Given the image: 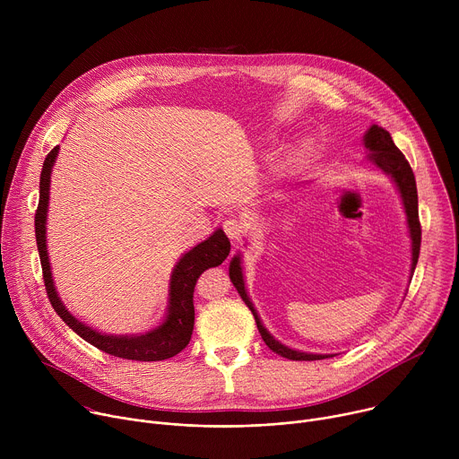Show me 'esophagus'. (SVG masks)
I'll list each match as a JSON object with an SVG mask.
<instances>
[{
  "label": "esophagus",
  "mask_w": 459,
  "mask_h": 459,
  "mask_svg": "<svg viewBox=\"0 0 459 459\" xmlns=\"http://www.w3.org/2000/svg\"><path fill=\"white\" fill-rule=\"evenodd\" d=\"M223 230H225V234H227L230 239L239 241L241 236L245 234V223H243L241 220H238V218H229V220H225V223H223Z\"/></svg>",
  "instance_id": "esophagus-1"
}]
</instances>
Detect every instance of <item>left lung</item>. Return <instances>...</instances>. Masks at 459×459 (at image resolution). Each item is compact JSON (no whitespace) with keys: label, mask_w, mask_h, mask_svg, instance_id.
Here are the masks:
<instances>
[{"label":"left lung","mask_w":459,"mask_h":459,"mask_svg":"<svg viewBox=\"0 0 459 459\" xmlns=\"http://www.w3.org/2000/svg\"><path fill=\"white\" fill-rule=\"evenodd\" d=\"M363 143L367 147L368 160L381 169L386 176L392 178V181L396 183L400 195H402V202H403V209L407 214V225H409V234L412 239V265H411V273L414 274V269L418 265V257H420V245H421V225H420V216H418V188H416V179H414V172L409 165V161L405 160L403 152L394 145L392 142L390 134L386 133L385 128L372 125L365 136H363ZM229 276L232 285L236 287L238 294L241 296V299L245 301V305L250 308V312L254 314L255 325H257V331L264 338V342L267 343V347L287 358L292 361H314V359H325V358H333L334 354H310V352H301L296 349H290L283 343H280L278 340H274V336H271V333L265 329L264 323H261L248 294L245 289V280H243V269H241V255L236 254L230 261L229 265Z\"/></svg>","instance_id":"left-lung-1"}]
</instances>
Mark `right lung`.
Segmentation results:
<instances>
[{"label":"right lung","instance_id":"right-lung-1","mask_svg":"<svg viewBox=\"0 0 459 459\" xmlns=\"http://www.w3.org/2000/svg\"><path fill=\"white\" fill-rule=\"evenodd\" d=\"M59 145H56L45 158L41 178H39V204L36 211V243L39 252V261L43 269V281L47 289V296L57 312V316L67 323L71 329L94 345L96 349L116 356L123 359H134V361H161L176 356L181 352L192 336L194 329V287L198 278L211 267L221 265L230 252V241L225 236L221 229H218L214 234H211L205 241L198 243L194 248H190L186 254L179 257L176 267L170 274L169 283V305H167V316L165 319L156 326V329L145 333V334H103L100 331H94L92 326L82 323L78 317H74L67 308H65L63 301L59 299L52 271L50 261L47 252V209H48V190H50V174L54 161L57 158Z\"/></svg>","mask_w":459,"mask_h":459}]
</instances>
